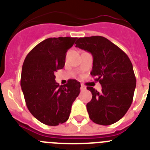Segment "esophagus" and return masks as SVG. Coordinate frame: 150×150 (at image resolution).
Instances as JSON below:
<instances>
[{
	"mask_svg": "<svg viewBox=\"0 0 150 150\" xmlns=\"http://www.w3.org/2000/svg\"><path fill=\"white\" fill-rule=\"evenodd\" d=\"M80 89H81V91H83V90L86 89V86H85L84 85L81 84V87H80Z\"/></svg>",
	"mask_w": 150,
	"mask_h": 150,
	"instance_id": "34e87169",
	"label": "esophagus"
}]
</instances>
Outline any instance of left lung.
<instances>
[{
  "instance_id": "8db88e82",
  "label": "left lung",
  "mask_w": 150,
  "mask_h": 150,
  "mask_svg": "<svg viewBox=\"0 0 150 150\" xmlns=\"http://www.w3.org/2000/svg\"><path fill=\"white\" fill-rule=\"evenodd\" d=\"M76 47L91 52L93 67L91 75L101 85L100 92L87 86L92 95L86 104L90 120L109 125L125 116L133 100L136 77L128 55L104 37L79 38Z\"/></svg>"
}]
</instances>
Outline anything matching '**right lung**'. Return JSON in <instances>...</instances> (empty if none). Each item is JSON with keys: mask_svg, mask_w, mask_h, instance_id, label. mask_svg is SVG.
I'll list each match as a JSON object with an SVG mask.
<instances>
[{"mask_svg": "<svg viewBox=\"0 0 150 150\" xmlns=\"http://www.w3.org/2000/svg\"><path fill=\"white\" fill-rule=\"evenodd\" d=\"M76 38H51L38 43L24 61L21 86L30 112L40 122L55 126L68 120L80 92V83L68 79L59 86L55 73L65 64L66 52Z\"/></svg>", "mask_w": 150, "mask_h": 150, "instance_id": "add662e5", "label": "right lung"}]
</instances>
